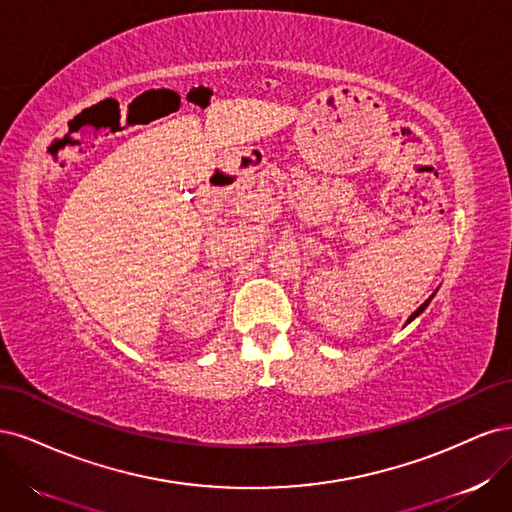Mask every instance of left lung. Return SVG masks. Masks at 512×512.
Masks as SVG:
<instances>
[{"label": "left lung", "mask_w": 512, "mask_h": 512, "mask_svg": "<svg viewBox=\"0 0 512 512\" xmlns=\"http://www.w3.org/2000/svg\"><path fill=\"white\" fill-rule=\"evenodd\" d=\"M431 299H433V294H431V297H429V299H427V301H425V303H423L421 307H418V309H416V312H414V314H412V316L408 318V322H412V320H414V318H416L418 314H423V312H425V307L429 305V301H431ZM408 322H406V324H408Z\"/></svg>", "instance_id": "left-lung-1"}]
</instances>
